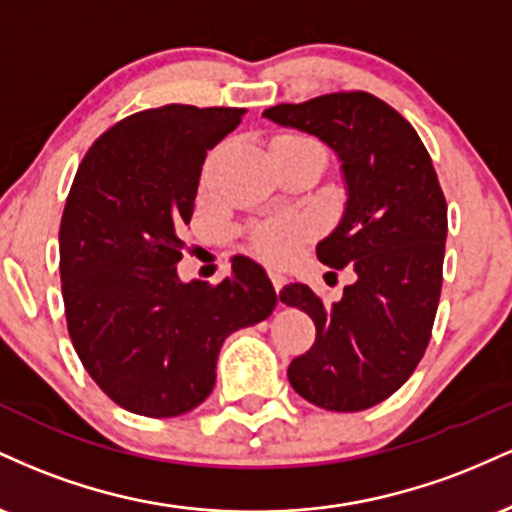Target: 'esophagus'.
Instances as JSON below:
<instances>
[{
	"mask_svg": "<svg viewBox=\"0 0 512 512\" xmlns=\"http://www.w3.org/2000/svg\"><path fill=\"white\" fill-rule=\"evenodd\" d=\"M269 279H272V284H274V289H276V293L281 291V286L286 284V279L281 274H276V272H269Z\"/></svg>",
	"mask_w": 512,
	"mask_h": 512,
	"instance_id": "esophagus-1",
	"label": "esophagus"
}]
</instances>
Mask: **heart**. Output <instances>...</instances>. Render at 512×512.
Returning a JSON list of instances; mask_svg holds the SVG:
<instances>
[{"label": "heart", "mask_w": 512, "mask_h": 512, "mask_svg": "<svg viewBox=\"0 0 512 512\" xmlns=\"http://www.w3.org/2000/svg\"><path fill=\"white\" fill-rule=\"evenodd\" d=\"M276 142H291V144H305V146H317L313 139L303 137V134H284ZM310 233V226L301 219H274L264 221L252 231L250 243L252 250L267 262H284L289 260L291 252L296 250V245Z\"/></svg>", "instance_id": "obj_1"}]
</instances>
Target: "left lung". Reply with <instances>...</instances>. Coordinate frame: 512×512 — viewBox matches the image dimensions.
<instances>
[{
    "label": "left lung",
    "mask_w": 512,
    "mask_h": 512,
    "mask_svg": "<svg viewBox=\"0 0 512 512\" xmlns=\"http://www.w3.org/2000/svg\"><path fill=\"white\" fill-rule=\"evenodd\" d=\"M308 132L342 163L344 214L317 243V260L349 267L354 284L325 305L305 284H289L281 303L315 322V344L293 358L289 383L330 411L375 407L409 380L436 320L448 204L416 129L370 93H330L262 113Z\"/></svg>",
    "instance_id": "1"
}]
</instances>
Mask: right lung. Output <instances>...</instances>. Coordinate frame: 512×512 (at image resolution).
<instances>
[{
	"mask_svg": "<svg viewBox=\"0 0 512 512\" xmlns=\"http://www.w3.org/2000/svg\"><path fill=\"white\" fill-rule=\"evenodd\" d=\"M243 115L144 110L96 139L76 170L60 226L69 337L96 385L132 414L170 419L199 407L228 334L276 308L250 257H233L219 286L178 276L204 158Z\"/></svg>",
	"mask_w": 512,
	"mask_h": 512,
	"instance_id": "add662e5",
	"label": "right lung"
}]
</instances>
